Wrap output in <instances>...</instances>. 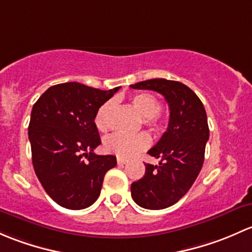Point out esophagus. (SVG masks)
I'll use <instances>...</instances> for the list:
<instances>
[{
  "mask_svg": "<svg viewBox=\"0 0 252 252\" xmlns=\"http://www.w3.org/2000/svg\"><path fill=\"white\" fill-rule=\"evenodd\" d=\"M126 162H127V159H125V158H118L119 165H124V164H126Z\"/></svg>",
  "mask_w": 252,
  "mask_h": 252,
  "instance_id": "34e87169",
  "label": "esophagus"
}]
</instances>
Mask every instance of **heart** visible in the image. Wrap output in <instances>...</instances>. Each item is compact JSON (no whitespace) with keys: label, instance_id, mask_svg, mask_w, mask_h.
Segmentation results:
<instances>
[{"label":"heart","instance_id":"heart-1","mask_svg":"<svg viewBox=\"0 0 252 252\" xmlns=\"http://www.w3.org/2000/svg\"><path fill=\"white\" fill-rule=\"evenodd\" d=\"M131 103L136 110L143 116L144 125L155 132H161L166 128V120L160 114L161 104L155 95L150 93H137L131 98ZM113 102L109 100L102 104L94 116V124L99 131L104 132L109 128V120L113 110ZM150 145V137L145 132L137 134L113 133L104 141L105 150L120 158H129L137 153L143 152Z\"/></svg>","mask_w":252,"mask_h":252}]
</instances>
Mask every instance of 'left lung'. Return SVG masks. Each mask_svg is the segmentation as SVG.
Instances as JSON below:
<instances>
[{"instance_id":"8db88e82","label":"left lung","mask_w":252,"mask_h":252,"mask_svg":"<svg viewBox=\"0 0 252 252\" xmlns=\"http://www.w3.org/2000/svg\"><path fill=\"white\" fill-rule=\"evenodd\" d=\"M134 90H152L165 97L170 120L157 145L148 154L159 165L145 164L143 178L131 184L134 203L149 210L176 204L195 182L204 164L209 125L198 95L182 82L152 79L131 85Z\"/></svg>"}]
</instances>
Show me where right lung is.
<instances>
[{
    "instance_id": "add662e5",
    "label": "right lung",
    "mask_w": 252,
    "mask_h": 252,
    "mask_svg": "<svg viewBox=\"0 0 252 252\" xmlns=\"http://www.w3.org/2000/svg\"><path fill=\"white\" fill-rule=\"evenodd\" d=\"M119 88L66 82L49 87L33 104L29 124L33 170L46 193L65 209L91 206L105 173L116 166L114 155L93 150L100 144L95 113Z\"/></svg>"
}]
</instances>
